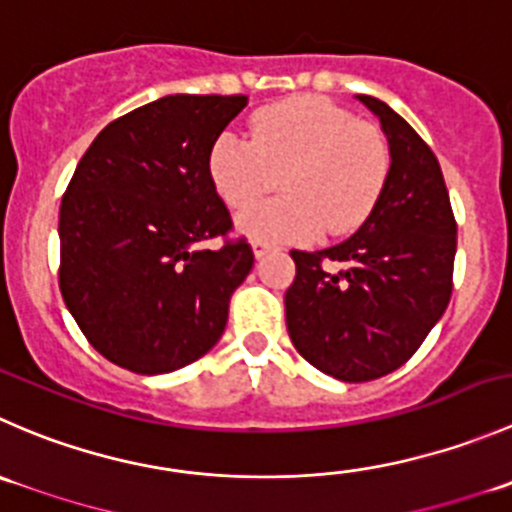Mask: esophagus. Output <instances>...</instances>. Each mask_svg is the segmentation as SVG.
Segmentation results:
<instances>
[{
	"label": "esophagus",
	"instance_id": "obj_1",
	"mask_svg": "<svg viewBox=\"0 0 512 512\" xmlns=\"http://www.w3.org/2000/svg\"><path fill=\"white\" fill-rule=\"evenodd\" d=\"M272 250L270 242H262V240H252V252H255V257H262L267 255V252Z\"/></svg>",
	"mask_w": 512,
	"mask_h": 512
}]
</instances>
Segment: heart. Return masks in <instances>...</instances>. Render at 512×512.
I'll return each mask as SVG.
<instances>
[{"mask_svg": "<svg viewBox=\"0 0 512 512\" xmlns=\"http://www.w3.org/2000/svg\"><path fill=\"white\" fill-rule=\"evenodd\" d=\"M393 150L377 124L325 97L285 99L252 117L250 142L222 135L207 172L232 210H247L280 180V200L240 217V230L262 242H307L357 230L380 202Z\"/></svg>", "mask_w": 512, "mask_h": 512, "instance_id": "obj_1", "label": "heart"}]
</instances>
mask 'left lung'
<instances>
[{"mask_svg":"<svg viewBox=\"0 0 512 512\" xmlns=\"http://www.w3.org/2000/svg\"><path fill=\"white\" fill-rule=\"evenodd\" d=\"M357 97L388 135V187L355 235L290 252L297 275L285 292L292 345L345 382L377 380L415 355L450 302L458 247L438 157L388 104Z\"/></svg>","mask_w":512,"mask_h":512,"instance_id":"1","label":"left lung"}]
</instances>
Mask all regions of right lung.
Instances as JSON below:
<instances>
[{
  "mask_svg": "<svg viewBox=\"0 0 512 512\" xmlns=\"http://www.w3.org/2000/svg\"><path fill=\"white\" fill-rule=\"evenodd\" d=\"M245 107V94H170L109 122L79 160L59 207V290L114 365L160 375L220 340L255 255L207 160Z\"/></svg>",
  "mask_w": 512,
  "mask_h": 512,
  "instance_id": "add662e5",
  "label": "right lung"
}]
</instances>
